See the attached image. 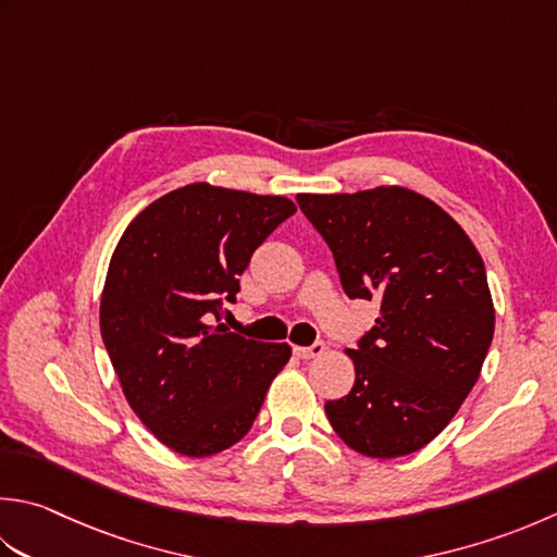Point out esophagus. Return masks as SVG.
Returning a JSON list of instances; mask_svg holds the SVG:
<instances>
[{
    "label": "esophagus",
    "mask_w": 557,
    "mask_h": 557,
    "mask_svg": "<svg viewBox=\"0 0 557 557\" xmlns=\"http://www.w3.org/2000/svg\"><path fill=\"white\" fill-rule=\"evenodd\" d=\"M325 352V345L323 343H313L309 347L304 345H294V355L301 357V359H313V357H321Z\"/></svg>",
    "instance_id": "esophagus-1"
}]
</instances>
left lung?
I'll list each match as a JSON object with an SVG mask.
<instances>
[{"instance_id":"left-lung-1","label":"left lung","mask_w":557,"mask_h":557,"mask_svg":"<svg viewBox=\"0 0 557 557\" xmlns=\"http://www.w3.org/2000/svg\"><path fill=\"white\" fill-rule=\"evenodd\" d=\"M297 202L331 246L347 297L381 301L374 329L345 350L355 386L325 416L357 454L418 451L459 412L493 343L483 258L449 212L400 185Z\"/></svg>"}]
</instances>
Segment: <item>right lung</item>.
<instances>
[{
    "label": "right lung",
    "mask_w": 557,
    "mask_h": 557,
    "mask_svg": "<svg viewBox=\"0 0 557 557\" xmlns=\"http://www.w3.org/2000/svg\"><path fill=\"white\" fill-rule=\"evenodd\" d=\"M294 212L282 195L190 183L120 236L98 313L103 345L129 408L169 449L202 459L242 442L289 362L287 343L246 341L212 321Z\"/></svg>",
    "instance_id": "1"
}]
</instances>
